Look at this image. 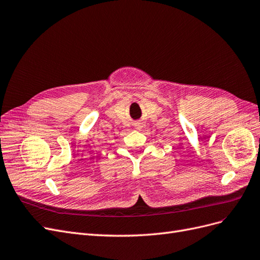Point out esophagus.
<instances>
[{
    "label": "esophagus",
    "instance_id": "obj_1",
    "mask_svg": "<svg viewBox=\"0 0 260 260\" xmlns=\"http://www.w3.org/2000/svg\"><path fill=\"white\" fill-rule=\"evenodd\" d=\"M134 126H135V128H136V129L141 131L142 128H144V123H141V122H136L135 124H134Z\"/></svg>",
    "mask_w": 260,
    "mask_h": 260
}]
</instances>
